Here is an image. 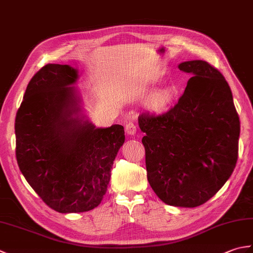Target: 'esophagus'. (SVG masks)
<instances>
[{
  "label": "esophagus",
  "mask_w": 253,
  "mask_h": 253,
  "mask_svg": "<svg viewBox=\"0 0 253 253\" xmlns=\"http://www.w3.org/2000/svg\"><path fill=\"white\" fill-rule=\"evenodd\" d=\"M125 130H126V132L128 133V135H130V136H133L136 133V131H137V127H136V125L133 123H127L126 124V126H125Z\"/></svg>",
  "instance_id": "34e87169"
}]
</instances>
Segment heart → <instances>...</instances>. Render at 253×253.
Instances as JSON below:
<instances>
[{
	"label": "heart",
	"instance_id": "obj_1",
	"mask_svg": "<svg viewBox=\"0 0 253 253\" xmlns=\"http://www.w3.org/2000/svg\"><path fill=\"white\" fill-rule=\"evenodd\" d=\"M170 92L169 90H163V91H158L151 95V98L149 99V105L152 107V109H161V107L165 106L169 103L170 100Z\"/></svg>",
	"mask_w": 253,
	"mask_h": 253
}]
</instances>
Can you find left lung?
<instances>
[{
  "label": "left lung",
  "instance_id": "obj_1",
  "mask_svg": "<svg viewBox=\"0 0 253 253\" xmlns=\"http://www.w3.org/2000/svg\"><path fill=\"white\" fill-rule=\"evenodd\" d=\"M192 74L178 102L160 115H139L146 132L147 176L169 206L196 208L221 189L238 159L240 122L232 90L218 69L206 61L178 65Z\"/></svg>",
  "mask_w": 253,
  "mask_h": 253
}]
</instances>
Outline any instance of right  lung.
<instances>
[{"instance_id":"obj_1","label":"right lung","mask_w":253,"mask_h":253,"mask_svg":"<svg viewBox=\"0 0 253 253\" xmlns=\"http://www.w3.org/2000/svg\"><path fill=\"white\" fill-rule=\"evenodd\" d=\"M78 71L47 64L31 78L16 114V159L26 180L60 213L101 203L125 141L124 127L96 128L80 114Z\"/></svg>"}]
</instances>
